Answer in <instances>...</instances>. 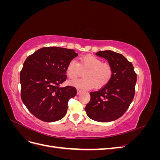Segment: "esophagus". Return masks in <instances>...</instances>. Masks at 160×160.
Returning a JSON list of instances; mask_svg holds the SVG:
<instances>
[{"label":"esophagus","instance_id":"obj_1","mask_svg":"<svg viewBox=\"0 0 160 160\" xmlns=\"http://www.w3.org/2000/svg\"><path fill=\"white\" fill-rule=\"evenodd\" d=\"M81 93H82V90H81V89H77V94H80Z\"/></svg>","mask_w":160,"mask_h":160}]
</instances>
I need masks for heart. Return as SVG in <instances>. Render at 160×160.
Instances as JSON below:
<instances>
[{
  "label": "heart",
  "instance_id": "obj_1",
  "mask_svg": "<svg viewBox=\"0 0 160 160\" xmlns=\"http://www.w3.org/2000/svg\"><path fill=\"white\" fill-rule=\"evenodd\" d=\"M85 71L84 78L71 82V85L77 88L90 89H100L108 85L113 77L112 67L108 62H103L99 58L87 55L79 58V62L75 59L67 64L66 72L69 78L75 80Z\"/></svg>",
  "mask_w": 160,
  "mask_h": 160
}]
</instances>
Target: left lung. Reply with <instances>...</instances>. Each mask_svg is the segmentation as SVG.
I'll use <instances>...</instances> for the list:
<instances>
[{
	"instance_id": "1",
	"label": "left lung",
	"mask_w": 160,
	"mask_h": 160,
	"mask_svg": "<svg viewBox=\"0 0 160 160\" xmlns=\"http://www.w3.org/2000/svg\"><path fill=\"white\" fill-rule=\"evenodd\" d=\"M96 55L108 60L112 67L113 77L103 88L91 92V99L85 111L91 119L97 122H112L122 117L132 103L137 74L132 62L122 54L103 51Z\"/></svg>"
}]
</instances>
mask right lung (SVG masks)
<instances>
[{"mask_svg": "<svg viewBox=\"0 0 160 160\" xmlns=\"http://www.w3.org/2000/svg\"><path fill=\"white\" fill-rule=\"evenodd\" d=\"M78 54L73 49L42 47L28 56L20 73L21 98L30 112L41 121L53 122L65 115L75 87L61 88L67 79L69 62Z\"/></svg>", "mask_w": 160, "mask_h": 160, "instance_id": "obj_1", "label": "right lung"}]
</instances>
